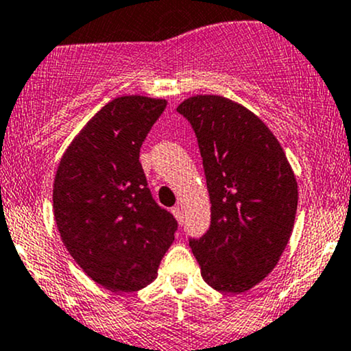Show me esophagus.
Returning a JSON list of instances; mask_svg holds the SVG:
<instances>
[{
    "label": "esophagus",
    "instance_id": "34e87169",
    "mask_svg": "<svg viewBox=\"0 0 351 351\" xmlns=\"http://www.w3.org/2000/svg\"><path fill=\"white\" fill-rule=\"evenodd\" d=\"M171 211H173V215H175V218L178 219L180 223H182V221H183V211H182V208H180V206H175V208H173Z\"/></svg>",
    "mask_w": 351,
    "mask_h": 351
}]
</instances>
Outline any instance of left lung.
Returning a JSON list of instances; mask_svg holds the SVG:
<instances>
[{
	"label": "left lung",
	"instance_id": "8db88e82",
	"mask_svg": "<svg viewBox=\"0 0 351 351\" xmlns=\"http://www.w3.org/2000/svg\"><path fill=\"white\" fill-rule=\"evenodd\" d=\"M193 126L211 202L210 230L190 240L203 280L245 293L278 263L295 225L298 183L276 136L253 111L219 95L176 108Z\"/></svg>",
	"mask_w": 351,
	"mask_h": 351
}]
</instances>
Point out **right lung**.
<instances>
[{
  "instance_id": "add662e5",
  "label": "right lung",
  "mask_w": 351,
  "mask_h": 351,
  "mask_svg": "<svg viewBox=\"0 0 351 351\" xmlns=\"http://www.w3.org/2000/svg\"><path fill=\"white\" fill-rule=\"evenodd\" d=\"M141 95L106 103L73 138L53 183V215L76 263L113 293L148 287L175 240L176 219L156 205L140 148L167 108Z\"/></svg>"
}]
</instances>
